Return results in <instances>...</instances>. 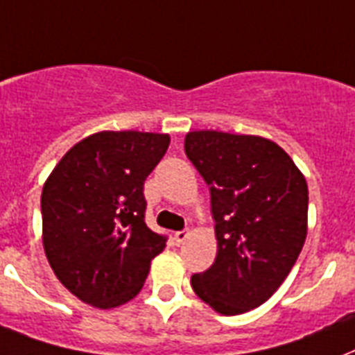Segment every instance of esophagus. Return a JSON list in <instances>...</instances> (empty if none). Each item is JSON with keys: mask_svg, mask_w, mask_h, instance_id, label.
<instances>
[{"mask_svg": "<svg viewBox=\"0 0 355 355\" xmlns=\"http://www.w3.org/2000/svg\"><path fill=\"white\" fill-rule=\"evenodd\" d=\"M187 239H189V232H175L174 233V241H175V244H178V246L185 243Z\"/></svg>", "mask_w": 355, "mask_h": 355, "instance_id": "esophagus-1", "label": "esophagus"}]
</instances>
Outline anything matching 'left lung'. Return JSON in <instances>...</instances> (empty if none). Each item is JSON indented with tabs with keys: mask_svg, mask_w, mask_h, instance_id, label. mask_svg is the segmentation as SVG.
<instances>
[{
	"mask_svg": "<svg viewBox=\"0 0 355 355\" xmlns=\"http://www.w3.org/2000/svg\"><path fill=\"white\" fill-rule=\"evenodd\" d=\"M185 153L211 191L216 257L191 277L220 315L265 304L289 276L306 243L307 183L276 142L215 129L189 131Z\"/></svg>",
	"mask_w": 355,
	"mask_h": 355,
	"instance_id": "left-lung-1",
	"label": "left lung"
}]
</instances>
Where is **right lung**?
I'll return each instance as SVG.
<instances>
[{"instance_id":"obj_1","label":"right lung","mask_w":355,"mask_h":355,"mask_svg":"<svg viewBox=\"0 0 355 355\" xmlns=\"http://www.w3.org/2000/svg\"><path fill=\"white\" fill-rule=\"evenodd\" d=\"M170 135L100 131L73 144L44 183L42 243L59 282L98 309L139 295L166 239L144 222V181Z\"/></svg>"}]
</instances>
